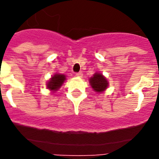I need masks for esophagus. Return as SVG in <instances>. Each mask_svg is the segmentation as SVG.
<instances>
[{
	"label": "esophagus",
	"instance_id": "esophagus-1",
	"mask_svg": "<svg viewBox=\"0 0 159 159\" xmlns=\"http://www.w3.org/2000/svg\"><path fill=\"white\" fill-rule=\"evenodd\" d=\"M82 72H77V73H76V76H77V77H82Z\"/></svg>",
	"mask_w": 159,
	"mask_h": 159
}]
</instances>
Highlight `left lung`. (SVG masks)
Here are the masks:
<instances>
[{"label": "left lung", "instance_id": "8db88e82", "mask_svg": "<svg viewBox=\"0 0 159 159\" xmlns=\"http://www.w3.org/2000/svg\"><path fill=\"white\" fill-rule=\"evenodd\" d=\"M89 83L93 91L97 93L105 92L109 87V82L101 72H96L92 77H90Z\"/></svg>", "mask_w": 159, "mask_h": 159}]
</instances>
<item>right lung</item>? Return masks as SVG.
<instances>
[{
	"instance_id": "right-lung-1",
	"label": "right lung",
	"mask_w": 159,
	"mask_h": 159,
	"mask_svg": "<svg viewBox=\"0 0 159 159\" xmlns=\"http://www.w3.org/2000/svg\"><path fill=\"white\" fill-rule=\"evenodd\" d=\"M66 75L60 74V73H55L53 76L49 78V80L47 82V89H48L50 92H57V90H59L62 84L64 83L66 81Z\"/></svg>"
}]
</instances>
